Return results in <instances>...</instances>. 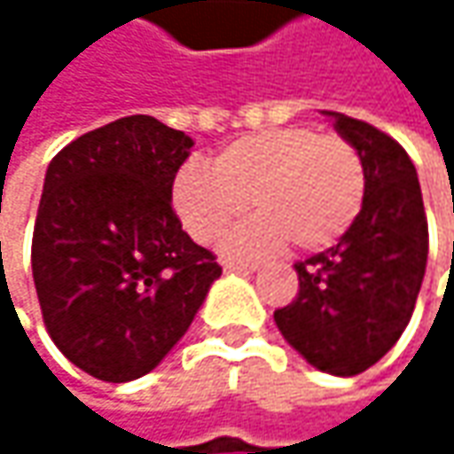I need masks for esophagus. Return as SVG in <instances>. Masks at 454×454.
Masks as SVG:
<instances>
[{"label": "esophagus", "mask_w": 454, "mask_h": 454, "mask_svg": "<svg viewBox=\"0 0 454 454\" xmlns=\"http://www.w3.org/2000/svg\"><path fill=\"white\" fill-rule=\"evenodd\" d=\"M223 270H226V273H254L257 265H249V262H226Z\"/></svg>", "instance_id": "esophagus-1"}]
</instances>
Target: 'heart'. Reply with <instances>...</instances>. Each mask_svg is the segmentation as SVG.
I'll return each mask as SVG.
<instances>
[{"label":"heart","instance_id":"heart-1","mask_svg":"<svg viewBox=\"0 0 454 454\" xmlns=\"http://www.w3.org/2000/svg\"><path fill=\"white\" fill-rule=\"evenodd\" d=\"M365 200L360 152L305 126L236 138L213 168L189 162L173 181V207L200 244L218 241L241 215L257 218L226 244L233 254L281 247L320 252L357 221Z\"/></svg>","mask_w":454,"mask_h":454}]
</instances>
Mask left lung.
I'll return each instance as SVG.
<instances>
[{"label": "left lung", "mask_w": 454, "mask_h": 454, "mask_svg": "<svg viewBox=\"0 0 454 454\" xmlns=\"http://www.w3.org/2000/svg\"><path fill=\"white\" fill-rule=\"evenodd\" d=\"M323 115L360 152L365 200L333 247L294 265L300 292L273 317L313 368L357 376L397 344L410 323L426 273L428 223L408 152L365 121Z\"/></svg>", "instance_id": "left-lung-1"}]
</instances>
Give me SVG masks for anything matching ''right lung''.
<instances>
[{"label":"right lung","mask_w":454,"mask_h":454,"mask_svg":"<svg viewBox=\"0 0 454 454\" xmlns=\"http://www.w3.org/2000/svg\"><path fill=\"white\" fill-rule=\"evenodd\" d=\"M192 146L184 131L131 115L70 141L46 168L34 284L57 349L99 381L154 371L221 276L170 205Z\"/></svg>","instance_id":"1"}]
</instances>
